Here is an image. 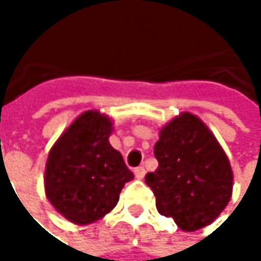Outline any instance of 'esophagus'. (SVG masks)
I'll list each match as a JSON object with an SVG mask.
<instances>
[{"mask_svg": "<svg viewBox=\"0 0 261 261\" xmlns=\"http://www.w3.org/2000/svg\"><path fill=\"white\" fill-rule=\"evenodd\" d=\"M135 175H136V178H144V175H145V169H144V166H139V167H136L135 169Z\"/></svg>", "mask_w": 261, "mask_h": 261, "instance_id": "34e87169", "label": "esophagus"}]
</instances>
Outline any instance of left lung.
Wrapping results in <instances>:
<instances>
[{"label":"left lung","mask_w":261,"mask_h":261,"mask_svg":"<svg viewBox=\"0 0 261 261\" xmlns=\"http://www.w3.org/2000/svg\"><path fill=\"white\" fill-rule=\"evenodd\" d=\"M158 167L145 175L160 215L186 232L213 222L232 196V167L205 123L189 113L170 120L155 144Z\"/></svg>","instance_id":"1"}]
</instances>
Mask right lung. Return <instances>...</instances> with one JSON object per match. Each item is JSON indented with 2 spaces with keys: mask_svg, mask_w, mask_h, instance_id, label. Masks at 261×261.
Segmentation results:
<instances>
[{
  "mask_svg": "<svg viewBox=\"0 0 261 261\" xmlns=\"http://www.w3.org/2000/svg\"><path fill=\"white\" fill-rule=\"evenodd\" d=\"M111 120L97 111L81 114L49 150L45 193L61 215L91 224L117 205L133 172L111 147Z\"/></svg>",
  "mask_w": 261,
  "mask_h": 261,
  "instance_id": "right-lung-1",
  "label": "right lung"
}]
</instances>
